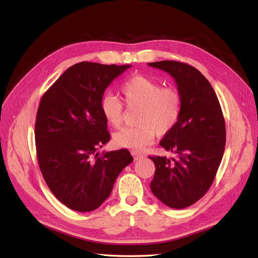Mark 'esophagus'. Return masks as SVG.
Here are the masks:
<instances>
[{
	"mask_svg": "<svg viewBox=\"0 0 258 258\" xmlns=\"http://www.w3.org/2000/svg\"><path fill=\"white\" fill-rule=\"evenodd\" d=\"M131 155L134 156L135 160H139V159H141V158H143V157H144V155L140 154V153H138V152H131Z\"/></svg>",
	"mask_w": 258,
	"mask_h": 258,
	"instance_id": "obj_1",
	"label": "esophagus"
}]
</instances>
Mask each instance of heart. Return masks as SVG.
<instances>
[{"label": "heart", "instance_id": "1", "mask_svg": "<svg viewBox=\"0 0 258 258\" xmlns=\"http://www.w3.org/2000/svg\"><path fill=\"white\" fill-rule=\"evenodd\" d=\"M121 95L129 107H141L136 128H123L113 136L118 148L141 151L150 145L155 136H165L178 121L182 111V96L175 88H163L161 83L143 75L132 76L121 86ZM102 113L108 126L119 128L122 122L120 101L106 95L101 100Z\"/></svg>", "mask_w": 258, "mask_h": 258}]
</instances>
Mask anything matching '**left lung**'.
<instances>
[{
  "label": "left lung",
  "mask_w": 258,
  "mask_h": 258,
  "mask_svg": "<svg viewBox=\"0 0 258 258\" xmlns=\"http://www.w3.org/2000/svg\"><path fill=\"white\" fill-rule=\"evenodd\" d=\"M148 66L172 76L182 96L176 126L160 141L176 157H148L156 167L151 189L162 204L184 209L209 190L221 165L226 144L223 112L212 86L196 68L169 60Z\"/></svg>",
  "instance_id": "1"
}]
</instances>
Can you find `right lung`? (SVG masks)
I'll list each match as a JSON object with an SVG mask.
<instances>
[{"mask_svg":"<svg viewBox=\"0 0 258 258\" xmlns=\"http://www.w3.org/2000/svg\"><path fill=\"white\" fill-rule=\"evenodd\" d=\"M130 67L76 63L44 93L38 106V166L56 198L77 212L102 205L117 176L134 161L128 150L97 153L111 138L101 100L110 84Z\"/></svg>","mask_w":258,"mask_h":258,"instance_id":"add662e5","label":"right lung"}]
</instances>
